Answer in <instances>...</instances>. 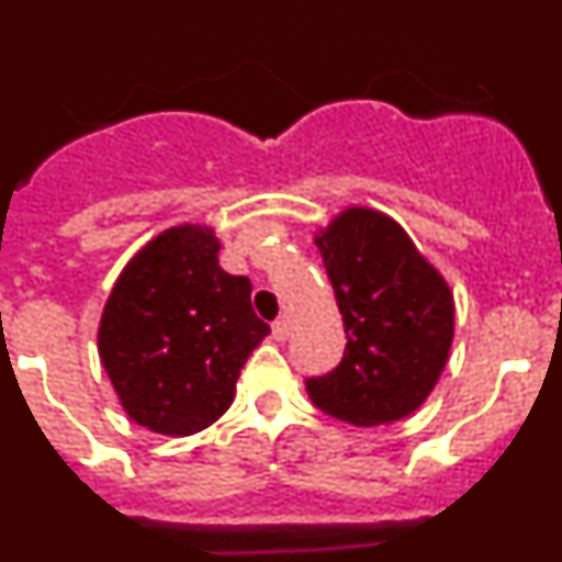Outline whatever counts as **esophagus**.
Masks as SVG:
<instances>
[{"label":"esophagus","instance_id":"esophagus-1","mask_svg":"<svg viewBox=\"0 0 562 562\" xmlns=\"http://www.w3.org/2000/svg\"><path fill=\"white\" fill-rule=\"evenodd\" d=\"M272 337H276V340H286V337H290V321H286V317H278L276 324H272Z\"/></svg>","mask_w":562,"mask_h":562}]
</instances>
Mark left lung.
<instances>
[{"label": "left lung", "mask_w": 562, "mask_h": 562, "mask_svg": "<svg viewBox=\"0 0 562 562\" xmlns=\"http://www.w3.org/2000/svg\"><path fill=\"white\" fill-rule=\"evenodd\" d=\"M346 326L337 369L306 380L324 414L385 425L414 414L448 366L453 292L411 236L371 207H346L315 236Z\"/></svg>", "instance_id": "1"}]
</instances>
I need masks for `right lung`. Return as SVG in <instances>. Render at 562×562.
Listing matches in <instances>:
<instances>
[{
	"instance_id": "right-lung-1",
	"label": "right lung",
	"mask_w": 562,
	"mask_h": 562,
	"mask_svg": "<svg viewBox=\"0 0 562 562\" xmlns=\"http://www.w3.org/2000/svg\"><path fill=\"white\" fill-rule=\"evenodd\" d=\"M250 290V278L222 270L220 238L202 225L168 227L123 267L98 351L137 425L191 436L231 408L238 371L270 335Z\"/></svg>"
}]
</instances>
